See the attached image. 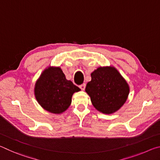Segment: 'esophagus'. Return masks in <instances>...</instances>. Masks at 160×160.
I'll use <instances>...</instances> for the list:
<instances>
[{
  "label": "esophagus",
  "mask_w": 160,
  "mask_h": 160,
  "mask_svg": "<svg viewBox=\"0 0 160 160\" xmlns=\"http://www.w3.org/2000/svg\"><path fill=\"white\" fill-rule=\"evenodd\" d=\"M85 86H86L85 84H82V85H81L80 86V89H81V90H85Z\"/></svg>",
  "instance_id": "esophagus-1"
}]
</instances>
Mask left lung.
Segmentation results:
<instances>
[{
	"instance_id": "1",
	"label": "left lung",
	"mask_w": 160,
	"mask_h": 160,
	"mask_svg": "<svg viewBox=\"0 0 160 160\" xmlns=\"http://www.w3.org/2000/svg\"><path fill=\"white\" fill-rule=\"evenodd\" d=\"M85 91L93 106L103 113L118 111L126 102L129 86L114 67H99L91 73Z\"/></svg>"
}]
</instances>
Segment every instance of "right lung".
Instances as JSON below:
<instances>
[{"instance_id":"1","label":"right lung","mask_w":160,"mask_h":160,"mask_svg":"<svg viewBox=\"0 0 160 160\" xmlns=\"http://www.w3.org/2000/svg\"><path fill=\"white\" fill-rule=\"evenodd\" d=\"M80 89L68 80L60 67H48L37 80L35 97L42 108L53 113H61L70 107L73 93Z\"/></svg>"}]
</instances>
